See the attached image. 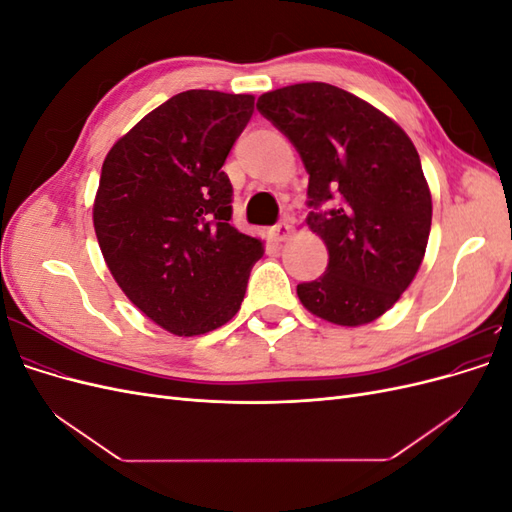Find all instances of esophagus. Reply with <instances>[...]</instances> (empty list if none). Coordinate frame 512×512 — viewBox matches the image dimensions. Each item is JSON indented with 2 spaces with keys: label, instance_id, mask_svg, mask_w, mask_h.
<instances>
[{
  "label": "esophagus",
  "instance_id": "obj_1",
  "mask_svg": "<svg viewBox=\"0 0 512 512\" xmlns=\"http://www.w3.org/2000/svg\"><path fill=\"white\" fill-rule=\"evenodd\" d=\"M271 237H273L277 243L288 241V239L292 237V226H290L288 222H280V224H275V226L271 228Z\"/></svg>",
  "mask_w": 512,
  "mask_h": 512
}]
</instances>
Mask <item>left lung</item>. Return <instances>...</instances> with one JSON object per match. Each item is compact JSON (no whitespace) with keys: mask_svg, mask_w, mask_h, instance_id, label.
<instances>
[{"mask_svg":"<svg viewBox=\"0 0 512 512\" xmlns=\"http://www.w3.org/2000/svg\"><path fill=\"white\" fill-rule=\"evenodd\" d=\"M256 106L297 147L314 207L307 226L329 250L324 275L297 286L303 307L339 327L374 322L427 250L431 192L414 143L389 115L329 83L267 91Z\"/></svg>","mask_w":512,"mask_h":512,"instance_id":"8db88e82","label":"left lung"}]
</instances>
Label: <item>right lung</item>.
<instances>
[{
    "mask_svg": "<svg viewBox=\"0 0 512 512\" xmlns=\"http://www.w3.org/2000/svg\"><path fill=\"white\" fill-rule=\"evenodd\" d=\"M254 96L190 89L153 108L106 153L94 228L123 294L164 331L192 337L239 312L265 241L230 224L222 170Z\"/></svg>",
    "mask_w": 512,
    "mask_h": 512,
    "instance_id": "1",
    "label": "right lung"
}]
</instances>
